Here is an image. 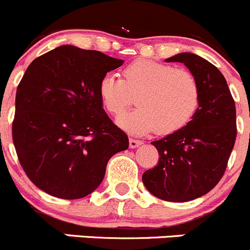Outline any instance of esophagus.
Instances as JSON below:
<instances>
[{
    "instance_id": "obj_1",
    "label": "esophagus",
    "mask_w": 250,
    "mask_h": 250,
    "mask_svg": "<svg viewBox=\"0 0 250 250\" xmlns=\"http://www.w3.org/2000/svg\"><path fill=\"white\" fill-rule=\"evenodd\" d=\"M142 145V141L140 140H135V138H130V141H128V146H130V148H137L138 146Z\"/></svg>"
}]
</instances>
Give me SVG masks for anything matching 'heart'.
Returning a JSON list of instances; mask_svg holds the SVG:
<instances>
[{
	"label": "heart",
	"instance_id": "obj_1",
	"mask_svg": "<svg viewBox=\"0 0 250 250\" xmlns=\"http://www.w3.org/2000/svg\"><path fill=\"white\" fill-rule=\"evenodd\" d=\"M98 97L103 108L119 115L132 102L136 107L117 119L131 135L157 130L169 135L188 125L201 102L198 83L191 71L149 59H137L123 70V79L105 74L100 80Z\"/></svg>",
	"mask_w": 250,
	"mask_h": 250
}]
</instances>
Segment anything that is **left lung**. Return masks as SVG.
<instances>
[{
    "mask_svg": "<svg viewBox=\"0 0 250 250\" xmlns=\"http://www.w3.org/2000/svg\"><path fill=\"white\" fill-rule=\"evenodd\" d=\"M198 83L201 102L188 125L152 142L158 165L142 175L146 188L167 202H188L211 191L221 180L237 136L236 105L221 71L197 54L179 53Z\"/></svg>",
    "mask_w": 250,
    "mask_h": 250,
    "instance_id": "left-lung-1",
    "label": "left lung"
}]
</instances>
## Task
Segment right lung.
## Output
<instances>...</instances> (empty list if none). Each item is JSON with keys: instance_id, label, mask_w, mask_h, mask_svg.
I'll list each match as a JSON object with an SVG mask.
<instances>
[{"instance_id": "obj_1", "label": "right lung", "mask_w": 250, "mask_h": 250, "mask_svg": "<svg viewBox=\"0 0 250 250\" xmlns=\"http://www.w3.org/2000/svg\"><path fill=\"white\" fill-rule=\"evenodd\" d=\"M123 63L64 44L28 66L17 88L12 136L21 167L43 192L83 198L103 181L108 160L127 149V135L97 93L102 76Z\"/></svg>"}]
</instances>
